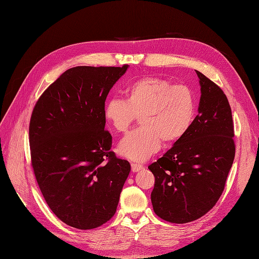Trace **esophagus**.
Returning <instances> with one entry per match:
<instances>
[{
  "label": "esophagus",
  "instance_id": "esophagus-1",
  "mask_svg": "<svg viewBox=\"0 0 259 259\" xmlns=\"http://www.w3.org/2000/svg\"><path fill=\"white\" fill-rule=\"evenodd\" d=\"M144 168V166L142 164H138V162H132L131 164V170L133 172H138L140 170H142Z\"/></svg>",
  "mask_w": 259,
  "mask_h": 259
}]
</instances>
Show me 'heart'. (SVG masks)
<instances>
[{
  "instance_id": "obj_1",
  "label": "heart",
  "mask_w": 259,
  "mask_h": 259,
  "mask_svg": "<svg viewBox=\"0 0 259 259\" xmlns=\"http://www.w3.org/2000/svg\"><path fill=\"white\" fill-rule=\"evenodd\" d=\"M126 101L113 98L104 108L107 124L118 133H126L140 116L142 127L131 132L118 145L127 158L143 161L167 145L181 141L191 128L196 112L191 88L172 85L169 80L144 76L130 83Z\"/></svg>"
}]
</instances>
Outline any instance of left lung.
<instances>
[{"mask_svg":"<svg viewBox=\"0 0 259 259\" xmlns=\"http://www.w3.org/2000/svg\"><path fill=\"white\" fill-rule=\"evenodd\" d=\"M200 84L198 114L185 137L149 166L155 179V214L186 224L208 213L224 192L235 156L232 111L226 94L196 70Z\"/></svg>","mask_w":259,"mask_h":259,"instance_id":"1","label":"left lung"}]
</instances>
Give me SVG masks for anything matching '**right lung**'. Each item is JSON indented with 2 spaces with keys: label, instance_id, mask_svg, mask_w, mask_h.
I'll return each mask as SVG.
<instances>
[{
  "label": "right lung",
  "instance_id": "right-lung-1",
  "mask_svg": "<svg viewBox=\"0 0 259 259\" xmlns=\"http://www.w3.org/2000/svg\"><path fill=\"white\" fill-rule=\"evenodd\" d=\"M127 68L68 69L32 110L29 145L35 180L58 219L79 230L112 219L130 172L129 161L111 150L104 117L107 95Z\"/></svg>",
  "mask_w": 259,
  "mask_h": 259
}]
</instances>
